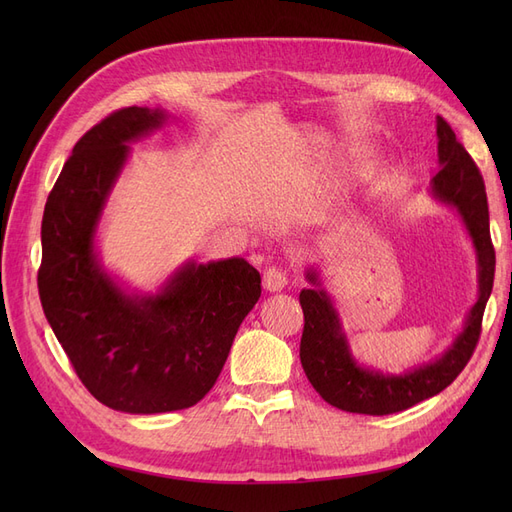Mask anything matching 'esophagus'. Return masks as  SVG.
Masks as SVG:
<instances>
[{
	"mask_svg": "<svg viewBox=\"0 0 512 512\" xmlns=\"http://www.w3.org/2000/svg\"><path fill=\"white\" fill-rule=\"evenodd\" d=\"M288 284V277L280 267H269L262 275V286H265L269 292H280Z\"/></svg>",
	"mask_w": 512,
	"mask_h": 512,
	"instance_id": "34e87169",
	"label": "esophagus"
}]
</instances>
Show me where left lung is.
I'll list each match as a JSON object with an SVG mask.
<instances>
[{
    "instance_id": "obj_1",
    "label": "left lung",
    "mask_w": 512,
    "mask_h": 512,
    "mask_svg": "<svg viewBox=\"0 0 512 512\" xmlns=\"http://www.w3.org/2000/svg\"><path fill=\"white\" fill-rule=\"evenodd\" d=\"M436 136L440 170L431 179L429 192L440 205L453 209L466 228L476 256V303L451 346L421 365L391 374L356 359L337 303L324 288L318 267L309 265L305 280L312 286L299 294L305 316L299 356L307 380L327 404L339 410L374 416L408 410L444 391L468 365L476 348L495 273L485 183L470 153L442 117H436Z\"/></svg>"
}]
</instances>
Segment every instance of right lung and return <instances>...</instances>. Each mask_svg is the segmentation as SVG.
<instances>
[{
	"instance_id": "right-lung-1",
	"label": "right lung",
	"mask_w": 512,
	"mask_h": 512,
	"mask_svg": "<svg viewBox=\"0 0 512 512\" xmlns=\"http://www.w3.org/2000/svg\"><path fill=\"white\" fill-rule=\"evenodd\" d=\"M168 119L162 106H130L91 128L61 168L42 218L44 316L89 393L128 414L198 404L260 299V273L239 256L185 260L153 292L126 286L104 265L98 230L130 145Z\"/></svg>"
}]
</instances>
